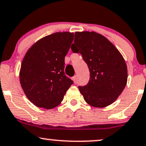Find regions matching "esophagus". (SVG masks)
Listing matches in <instances>:
<instances>
[{
    "instance_id": "34e87169",
    "label": "esophagus",
    "mask_w": 146,
    "mask_h": 146,
    "mask_svg": "<svg viewBox=\"0 0 146 146\" xmlns=\"http://www.w3.org/2000/svg\"><path fill=\"white\" fill-rule=\"evenodd\" d=\"M77 78H78V76H77V75H75V76L73 78V82H74L75 83H76L77 82Z\"/></svg>"
}]
</instances>
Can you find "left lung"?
<instances>
[{
  "mask_svg": "<svg viewBox=\"0 0 146 146\" xmlns=\"http://www.w3.org/2000/svg\"><path fill=\"white\" fill-rule=\"evenodd\" d=\"M73 53L82 54L90 71V80L79 86L88 104L95 108L111 105L124 90L127 67L122 54L107 38L95 32H76Z\"/></svg>",
  "mask_w": 146,
  "mask_h": 146,
  "instance_id": "8db88e82",
  "label": "left lung"
}]
</instances>
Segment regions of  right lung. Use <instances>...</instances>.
I'll list each match as a JSON object with an SVG mask.
<instances>
[{"label":"right lung","instance_id":"1","mask_svg":"<svg viewBox=\"0 0 146 146\" xmlns=\"http://www.w3.org/2000/svg\"><path fill=\"white\" fill-rule=\"evenodd\" d=\"M73 38V33H55L42 38L26 52L20 71L21 86L38 108H56L73 84L64 73V58Z\"/></svg>","mask_w":146,"mask_h":146}]
</instances>
